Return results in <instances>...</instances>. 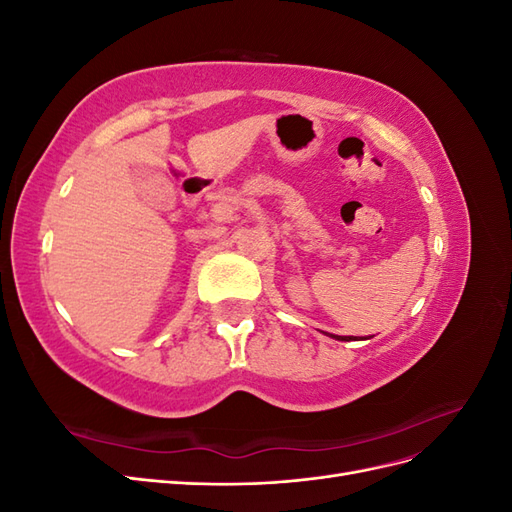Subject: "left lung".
<instances>
[{
    "label": "left lung",
    "mask_w": 512,
    "mask_h": 512,
    "mask_svg": "<svg viewBox=\"0 0 512 512\" xmlns=\"http://www.w3.org/2000/svg\"><path fill=\"white\" fill-rule=\"evenodd\" d=\"M331 337L339 339V342H350V339H352V337H342V335H331Z\"/></svg>",
    "instance_id": "1"
}]
</instances>
